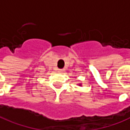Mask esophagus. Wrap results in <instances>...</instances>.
Here are the masks:
<instances>
[{
  "instance_id": "1",
  "label": "esophagus",
  "mask_w": 130,
  "mask_h": 130,
  "mask_svg": "<svg viewBox=\"0 0 130 130\" xmlns=\"http://www.w3.org/2000/svg\"><path fill=\"white\" fill-rule=\"evenodd\" d=\"M64 71H65L64 69H62V70H58V72H64Z\"/></svg>"
}]
</instances>
